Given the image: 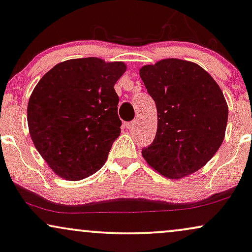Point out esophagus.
Listing matches in <instances>:
<instances>
[{
	"label": "esophagus",
	"instance_id": "obj_1",
	"mask_svg": "<svg viewBox=\"0 0 252 252\" xmlns=\"http://www.w3.org/2000/svg\"><path fill=\"white\" fill-rule=\"evenodd\" d=\"M135 126H136V121H132V122L126 123V128L128 129V130H132L133 128H135Z\"/></svg>",
	"mask_w": 252,
	"mask_h": 252
}]
</instances>
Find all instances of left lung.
<instances>
[{
	"instance_id": "obj_1",
	"label": "left lung",
	"mask_w": 252,
	"mask_h": 252,
	"mask_svg": "<svg viewBox=\"0 0 252 252\" xmlns=\"http://www.w3.org/2000/svg\"><path fill=\"white\" fill-rule=\"evenodd\" d=\"M157 107V133L142 156L168 179L205 166L224 139L228 104L220 86L195 63L168 58L139 69Z\"/></svg>"
}]
</instances>
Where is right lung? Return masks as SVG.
Returning <instances> with one entry per match:
<instances>
[{"mask_svg":"<svg viewBox=\"0 0 252 252\" xmlns=\"http://www.w3.org/2000/svg\"><path fill=\"white\" fill-rule=\"evenodd\" d=\"M126 71L122 62L69 59L36 85L28 103L29 132L57 176L81 180L106 163L122 124L114 86Z\"/></svg>","mask_w":252,"mask_h":252,"instance_id":"obj_1","label":"right lung"}]
</instances>
